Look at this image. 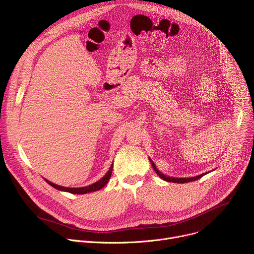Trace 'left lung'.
I'll use <instances>...</instances> for the list:
<instances>
[{"mask_svg": "<svg viewBox=\"0 0 254 254\" xmlns=\"http://www.w3.org/2000/svg\"><path fill=\"white\" fill-rule=\"evenodd\" d=\"M150 162H151V164H152V166H153V169H154V170H155V172L160 176V178H162L163 180L168 181V182H175V183H186V182H190V181L197 180V179H199L200 177H202L203 175H205V174H206V172H205V173H202V174H200V175H198V176L190 177V178H176V177H170V176H166L165 174H163L162 172L159 171V170L156 168V166H155L154 162H153V161H152L151 159H150Z\"/></svg>", "mask_w": 254, "mask_h": 254, "instance_id": "obj_1", "label": "left lung"}]
</instances>
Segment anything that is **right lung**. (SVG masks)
<instances>
[{
    "instance_id": "right-lung-1",
    "label": "right lung",
    "mask_w": 254,
    "mask_h": 254,
    "mask_svg": "<svg viewBox=\"0 0 254 254\" xmlns=\"http://www.w3.org/2000/svg\"><path fill=\"white\" fill-rule=\"evenodd\" d=\"M112 168H113V164H111L109 170L107 171V173L101 178L99 179L98 181H96L95 183L93 184H90V186L88 187H84V188H64V187H61V186H58V184H55L49 180L45 179V181H47L51 187L55 188L56 190H62V191H66V192H70V193H75V194H85V193H88V192H93V191H96V190H101L102 188H104L110 176H111V173H112Z\"/></svg>"
}]
</instances>
